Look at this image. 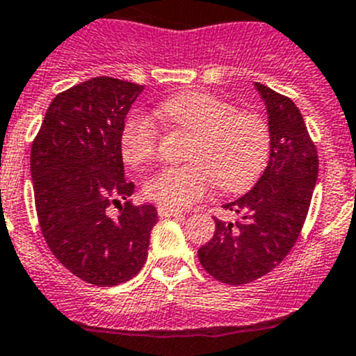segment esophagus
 Segmentation results:
<instances>
[{"label": "esophagus", "mask_w": 356, "mask_h": 356, "mask_svg": "<svg viewBox=\"0 0 356 356\" xmlns=\"http://www.w3.org/2000/svg\"><path fill=\"white\" fill-rule=\"evenodd\" d=\"M157 213H159V216H161V218L181 216V211H178V209H170V207H164V206H161L159 209H157Z\"/></svg>", "instance_id": "obj_1"}]
</instances>
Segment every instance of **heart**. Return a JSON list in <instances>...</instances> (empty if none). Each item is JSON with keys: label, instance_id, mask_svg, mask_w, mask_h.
I'll use <instances>...</instances> for the list:
<instances>
[{"label": "heart", "instance_id": "1", "mask_svg": "<svg viewBox=\"0 0 356 356\" xmlns=\"http://www.w3.org/2000/svg\"><path fill=\"white\" fill-rule=\"evenodd\" d=\"M159 112L175 126L195 133L183 166H166L143 185L147 199L170 209H185L216 183L225 192H244L265 171L272 136L256 112L234 105L209 91H183L163 102ZM159 131L145 115L126 118L119 136L124 163L142 166L157 152Z\"/></svg>", "mask_w": 356, "mask_h": 356}]
</instances>
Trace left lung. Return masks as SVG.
Wrapping results in <instances>:
<instances>
[{"mask_svg": "<svg viewBox=\"0 0 356 356\" xmlns=\"http://www.w3.org/2000/svg\"><path fill=\"white\" fill-rule=\"evenodd\" d=\"M268 114L272 150L248 193L225 204L237 221L214 218L213 238L199 249L200 265L223 284L241 286L272 272L289 254L308 214L318 156L291 98L254 83Z\"/></svg>", "mask_w": 356, "mask_h": 356, "instance_id": "1", "label": "left lung"}]
</instances>
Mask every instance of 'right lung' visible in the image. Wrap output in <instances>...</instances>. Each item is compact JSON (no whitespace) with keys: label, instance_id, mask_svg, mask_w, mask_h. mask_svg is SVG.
<instances>
[{"label":"right lung","instance_id":"add662e5","mask_svg":"<svg viewBox=\"0 0 356 356\" xmlns=\"http://www.w3.org/2000/svg\"><path fill=\"white\" fill-rule=\"evenodd\" d=\"M142 84L93 77L58 93L31 149L38 220L48 248L88 284L128 282L147 261L152 204L133 206L119 136ZM120 216L106 207L120 203Z\"/></svg>","mask_w":356,"mask_h":356}]
</instances>
